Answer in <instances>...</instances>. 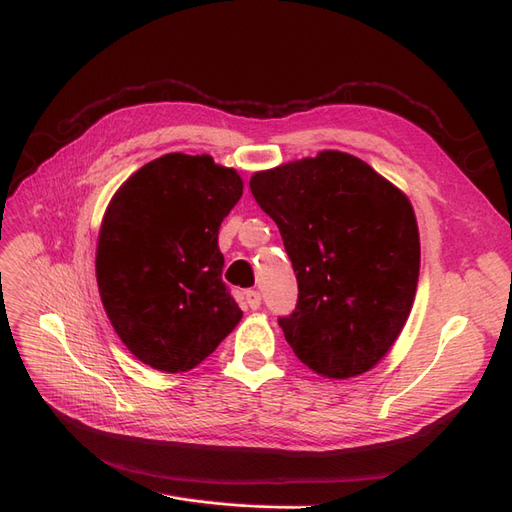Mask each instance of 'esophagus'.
<instances>
[{
    "instance_id": "1",
    "label": "esophagus",
    "mask_w": 512,
    "mask_h": 512,
    "mask_svg": "<svg viewBox=\"0 0 512 512\" xmlns=\"http://www.w3.org/2000/svg\"><path fill=\"white\" fill-rule=\"evenodd\" d=\"M244 304L248 306V309H259L261 306V294L257 289H248V291H244Z\"/></svg>"
}]
</instances>
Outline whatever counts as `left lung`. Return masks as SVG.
<instances>
[{
  "label": "left lung",
  "instance_id": "obj_1",
  "mask_svg": "<svg viewBox=\"0 0 512 512\" xmlns=\"http://www.w3.org/2000/svg\"><path fill=\"white\" fill-rule=\"evenodd\" d=\"M251 193L279 227L298 279L296 309L279 317L294 354L330 379L373 369L416 296L420 240L410 199L337 150L259 171Z\"/></svg>",
  "mask_w": 512,
  "mask_h": 512
}]
</instances>
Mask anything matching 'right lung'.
Masks as SVG:
<instances>
[{"label":"right lung","mask_w":512,"mask_h":512,"mask_svg":"<svg viewBox=\"0 0 512 512\" xmlns=\"http://www.w3.org/2000/svg\"><path fill=\"white\" fill-rule=\"evenodd\" d=\"M242 188L212 156L175 152L130 175L109 203L96 248L100 300L130 354L152 369H195L242 319L218 248Z\"/></svg>","instance_id":"add662e5"}]
</instances>
